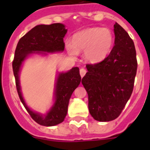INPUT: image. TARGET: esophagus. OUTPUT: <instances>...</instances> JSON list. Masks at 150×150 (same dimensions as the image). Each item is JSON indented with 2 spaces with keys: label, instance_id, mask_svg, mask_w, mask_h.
Wrapping results in <instances>:
<instances>
[{
  "label": "esophagus",
  "instance_id": "esophagus-1",
  "mask_svg": "<svg viewBox=\"0 0 150 150\" xmlns=\"http://www.w3.org/2000/svg\"><path fill=\"white\" fill-rule=\"evenodd\" d=\"M86 70L85 68H81L80 69V75H81V77H83L86 75Z\"/></svg>",
  "mask_w": 150,
  "mask_h": 150
}]
</instances>
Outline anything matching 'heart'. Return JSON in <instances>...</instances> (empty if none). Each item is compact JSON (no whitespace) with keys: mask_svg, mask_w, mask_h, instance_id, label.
<instances>
[{"mask_svg":"<svg viewBox=\"0 0 150 150\" xmlns=\"http://www.w3.org/2000/svg\"><path fill=\"white\" fill-rule=\"evenodd\" d=\"M114 44V36L107 28H90L75 33L72 43H66V48L71 54L77 55L85 51V58L91 63L103 61L110 54Z\"/></svg>","mask_w":150,"mask_h":150,"instance_id":"b5f03b06","label":"heart"}]
</instances>
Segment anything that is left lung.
<instances>
[{
    "label": "left lung",
    "instance_id": "obj_1",
    "mask_svg": "<svg viewBox=\"0 0 150 150\" xmlns=\"http://www.w3.org/2000/svg\"><path fill=\"white\" fill-rule=\"evenodd\" d=\"M114 46L100 63L87 64L82 83L88 93L89 110L98 121L116 119L132 93L137 71L134 42L117 23L114 25Z\"/></svg>",
    "mask_w": 150,
    "mask_h": 150
}]
</instances>
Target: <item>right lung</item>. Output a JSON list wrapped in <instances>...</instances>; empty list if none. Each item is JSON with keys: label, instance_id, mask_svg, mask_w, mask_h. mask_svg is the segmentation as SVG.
<instances>
[{"label": "right lung", "instance_id": "right-lung-1", "mask_svg": "<svg viewBox=\"0 0 150 150\" xmlns=\"http://www.w3.org/2000/svg\"><path fill=\"white\" fill-rule=\"evenodd\" d=\"M68 29L61 23L38 25L20 39L15 52L12 63L15 84L20 100L32 118L39 125L54 126L63 122L68 113V107L71 94L81 82L79 68H72L67 72H59L55 81L54 104L46 114L33 111L25 101L20 86L19 75L25 60L33 54L47 55V54L63 52L64 37Z\"/></svg>", "mask_w": 150, "mask_h": 150}]
</instances>
